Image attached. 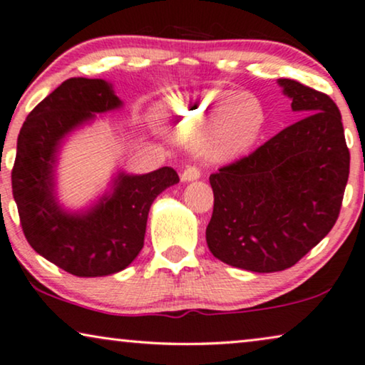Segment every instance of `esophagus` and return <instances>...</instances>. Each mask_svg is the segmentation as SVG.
Returning <instances> with one entry per match:
<instances>
[{"instance_id":"obj_1","label":"esophagus","mask_w":365,"mask_h":365,"mask_svg":"<svg viewBox=\"0 0 365 365\" xmlns=\"http://www.w3.org/2000/svg\"><path fill=\"white\" fill-rule=\"evenodd\" d=\"M200 175H202L200 168H197L195 165H190V167H187L182 172V180H183V182H192V180L200 178Z\"/></svg>"}]
</instances>
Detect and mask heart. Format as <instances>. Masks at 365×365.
<instances>
[{"label":"heart","mask_w":365,"mask_h":365,"mask_svg":"<svg viewBox=\"0 0 365 365\" xmlns=\"http://www.w3.org/2000/svg\"><path fill=\"white\" fill-rule=\"evenodd\" d=\"M163 116L182 132L205 130L202 153L222 163L254 147L265 123L260 101L228 90H205L172 95L163 103Z\"/></svg>","instance_id":"1"}]
</instances>
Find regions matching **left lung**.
Here are the masks:
<instances>
[{"label": "left lung", "instance_id": "1", "mask_svg": "<svg viewBox=\"0 0 365 365\" xmlns=\"http://www.w3.org/2000/svg\"><path fill=\"white\" fill-rule=\"evenodd\" d=\"M279 85L302 118L210 175L208 249L260 274L295 265L332 230L351 167L334 100L289 78Z\"/></svg>", "mask_w": 365, "mask_h": 365}]
</instances>
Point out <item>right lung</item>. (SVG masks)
Here are the masks:
<instances>
[{
    "label": "right lung",
    "instance_id": "1",
    "mask_svg": "<svg viewBox=\"0 0 365 365\" xmlns=\"http://www.w3.org/2000/svg\"><path fill=\"white\" fill-rule=\"evenodd\" d=\"M121 101L103 80L70 78L40 101L18 135L13 197L28 244L76 277H103L128 267L143 249L150 207L178 183L163 167L147 175L120 173L113 193L85 213L63 212L53 195V167L66 133Z\"/></svg>",
    "mask_w": 365,
    "mask_h": 365
}]
</instances>
